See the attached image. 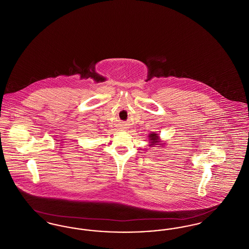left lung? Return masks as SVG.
Listing matches in <instances>:
<instances>
[{"instance_id":"8db88e82","label":"left lung","mask_w":249,"mask_h":249,"mask_svg":"<svg viewBox=\"0 0 249 249\" xmlns=\"http://www.w3.org/2000/svg\"><path fill=\"white\" fill-rule=\"evenodd\" d=\"M148 145L150 147H155V146H158V147H162L166 144V142H163L160 137V134L152 131L151 133L148 134Z\"/></svg>"}]
</instances>
